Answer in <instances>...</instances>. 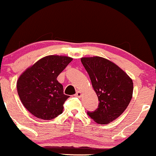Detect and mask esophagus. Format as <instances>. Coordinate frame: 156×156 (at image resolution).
Returning <instances> with one entry per match:
<instances>
[{"label": "esophagus", "instance_id": "obj_1", "mask_svg": "<svg viewBox=\"0 0 156 156\" xmlns=\"http://www.w3.org/2000/svg\"><path fill=\"white\" fill-rule=\"evenodd\" d=\"M81 94H82L81 92H80V91H77V92L76 93V94L74 95V96L76 97H79V98H80V97H81Z\"/></svg>", "mask_w": 156, "mask_h": 156}]
</instances>
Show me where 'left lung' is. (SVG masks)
<instances>
[{
    "label": "left lung",
    "mask_w": 156,
    "mask_h": 156,
    "mask_svg": "<svg viewBox=\"0 0 156 156\" xmlns=\"http://www.w3.org/2000/svg\"><path fill=\"white\" fill-rule=\"evenodd\" d=\"M99 101L98 108L87 114L99 124L110 123L124 112L133 94V82L123 70L100 57L81 58Z\"/></svg>",
    "instance_id": "left-lung-1"
}]
</instances>
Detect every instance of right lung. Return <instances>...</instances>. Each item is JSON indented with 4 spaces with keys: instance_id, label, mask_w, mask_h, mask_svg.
Wrapping results in <instances>:
<instances>
[{
    "instance_id": "right-lung-1",
    "label": "right lung",
    "mask_w": 156,
    "mask_h": 156,
    "mask_svg": "<svg viewBox=\"0 0 156 156\" xmlns=\"http://www.w3.org/2000/svg\"><path fill=\"white\" fill-rule=\"evenodd\" d=\"M73 59L65 56L45 57L27 69L19 78L17 91L20 100L30 113L38 119L51 120L62 112L69 96L57 80Z\"/></svg>"
}]
</instances>
